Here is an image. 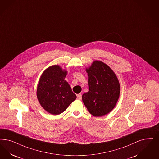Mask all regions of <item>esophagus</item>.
Returning a JSON list of instances; mask_svg holds the SVG:
<instances>
[{
  "label": "esophagus",
  "mask_w": 159,
  "mask_h": 159,
  "mask_svg": "<svg viewBox=\"0 0 159 159\" xmlns=\"http://www.w3.org/2000/svg\"><path fill=\"white\" fill-rule=\"evenodd\" d=\"M77 99L78 100H81V99H82V94L81 93H79V94L77 95Z\"/></svg>",
  "instance_id": "34e87169"
}]
</instances>
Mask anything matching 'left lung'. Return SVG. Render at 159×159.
I'll use <instances>...</instances> for the list:
<instances>
[{
	"label": "left lung",
	"instance_id": "1",
	"mask_svg": "<svg viewBox=\"0 0 159 159\" xmlns=\"http://www.w3.org/2000/svg\"><path fill=\"white\" fill-rule=\"evenodd\" d=\"M89 91L82 95L83 102L90 114L102 116L114 108L120 93L119 81L106 64L94 61L86 69Z\"/></svg>",
	"mask_w": 159,
	"mask_h": 159
}]
</instances>
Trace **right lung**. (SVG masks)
<instances>
[{
    "mask_svg": "<svg viewBox=\"0 0 159 159\" xmlns=\"http://www.w3.org/2000/svg\"><path fill=\"white\" fill-rule=\"evenodd\" d=\"M66 75L67 71L54 65L45 70L39 80L37 90L38 101L51 114L63 112L76 99L70 85L64 80Z\"/></svg>",
    "mask_w": 159,
    "mask_h": 159,
    "instance_id": "obj_1",
    "label": "right lung"
}]
</instances>
